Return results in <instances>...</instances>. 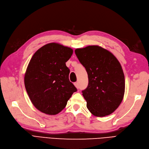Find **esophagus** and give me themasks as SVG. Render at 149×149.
Here are the masks:
<instances>
[{
	"mask_svg": "<svg viewBox=\"0 0 149 149\" xmlns=\"http://www.w3.org/2000/svg\"><path fill=\"white\" fill-rule=\"evenodd\" d=\"M74 86H76V88H79V85H78V82H76V83H74Z\"/></svg>",
	"mask_w": 149,
	"mask_h": 149,
	"instance_id": "34e87169",
	"label": "esophagus"
}]
</instances>
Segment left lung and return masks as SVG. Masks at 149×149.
<instances>
[{"mask_svg": "<svg viewBox=\"0 0 149 149\" xmlns=\"http://www.w3.org/2000/svg\"><path fill=\"white\" fill-rule=\"evenodd\" d=\"M75 54L88 73V85L82 93L88 110L99 117L110 115L125 93L121 65L113 54L99 46L76 49Z\"/></svg>", "mask_w": 149, "mask_h": 149, "instance_id": "8db88e82", "label": "left lung"}]
</instances>
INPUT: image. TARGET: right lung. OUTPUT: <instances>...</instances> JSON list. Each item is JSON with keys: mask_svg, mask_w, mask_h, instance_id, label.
I'll return each instance as SVG.
<instances>
[{"mask_svg": "<svg viewBox=\"0 0 149 149\" xmlns=\"http://www.w3.org/2000/svg\"><path fill=\"white\" fill-rule=\"evenodd\" d=\"M73 53L70 47L51 42L39 48L30 60L24 75L26 90L33 105L44 113H59L77 91L66 65Z\"/></svg>", "mask_w": 149, "mask_h": 149, "instance_id": "1", "label": "right lung"}]
</instances>
